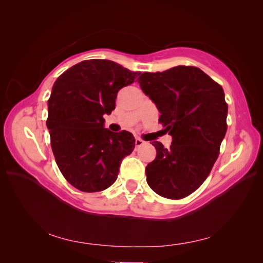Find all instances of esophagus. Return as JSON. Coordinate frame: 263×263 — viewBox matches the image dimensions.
Returning a JSON list of instances; mask_svg holds the SVG:
<instances>
[{
    "label": "esophagus",
    "instance_id": "1",
    "mask_svg": "<svg viewBox=\"0 0 263 263\" xmlns=\"http://www.w3.org/2000/svg\"><path fill=\"white\" fill-rule=\"evenodd\" d=\"M135 145H136V147H140L141 145H144V140L140 138H136L135 139Z\"/></svg>",
    "mask_w": 263,
    "mask_h": 263
}]
</instances>
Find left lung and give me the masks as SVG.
<instances>
[{"label":"left lung","instance_id":"left-lung-1","mask_svg":"<svg viewBox=\"0 0 263 263\" xmlns=\"http://www.w3.org/2000/svg\"><path fill=\"white\" fill-rule=\"evenodd\" d=\"M138 83L172 136L170 148L154 141L156 159L146 166L148 185L160 196L180 200L209 177L227 130L228 105L222 87L201 69L178 66L144 72Z\"/></svg>","mask_w":263,"mask_h":263}]
</instances>
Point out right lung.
<instances>
[{
    "mask_svg": "<svg viewBox=\"0 0 263 263\" xmlns=\"http://www.w3.org/2000/svg\"><path fill=\"white\" fill-rule=\"evenodd\" d=\"M139 74L114 61L91 59L71 67L53 83L46 122L51 149L62 176L82 192L109 187L122 160L133 153V134L104 128L103 115L112 113L118 91Z\"/></svg>",
    "mask_w": 263,
    "mask_h": 263,
    "instance_id": "right-lung-1",
    "label": "right lung"
}]
</instances>
